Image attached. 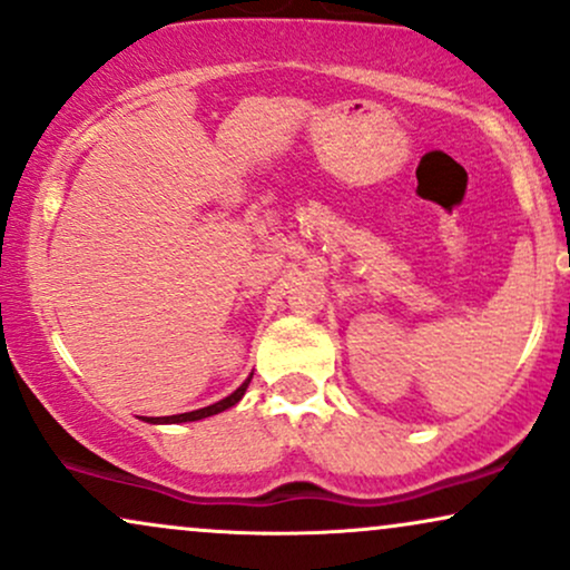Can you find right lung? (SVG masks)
Instances as JSON below:
<instances>
[{
  "mask_svg": "<svg viewBox=\"0 0 570 570\" xmlns=\"http://www.w3.org/2000/svg\"><path fill=\"white\" fill-rule=\"evenodd\" d=\"M250 377L235 393H229L227 399H222V402H216V404H210V406H203V410H195V412H185V414H168V417H147V423H193V420H203V417H210V414H219V412L229 410V406H235L237 402H240L245 389H248Z\"/></svg>",
  "mask_w": 570,
  "mask_h": 570,
  "instance_id": "1",
  "label": "right lung"
}]
</instances>
